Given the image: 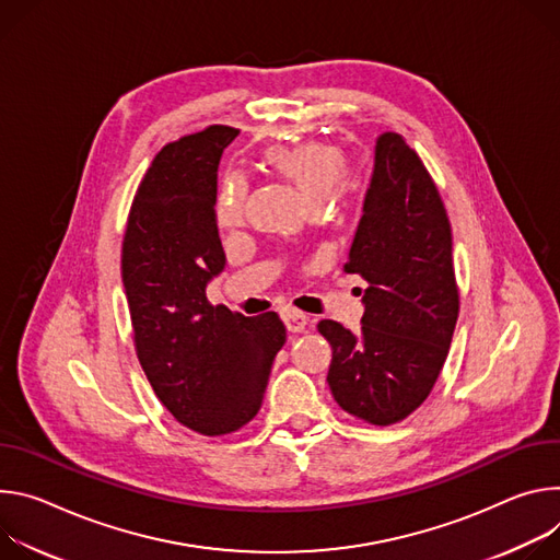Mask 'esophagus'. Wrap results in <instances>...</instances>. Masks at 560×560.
<instances>
[{
    "instance_id": "esophagus-1",
    "label": "esophagus",
    "mask_w": 560,
    "mask_h": 560,
    "mask_svg": "<svg viewBox=\"0 0 560 560\" xmlns=\"http://www.w3.org/2000/svg\"><path fill=\"white\" fill-rule=\"evenodd\" d=\"M282 323H284L287 331H291V334H302L308 320H306L304 314L295 312V308H287V312H282Z\"/></svg>"
}]
</instances>
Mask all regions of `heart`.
<instances>
[{"label": "heart", "mask_w": 560, "mask_h": 560, "mask_svg": "<svg viewBox=\"0 0 560 560\" xmlns=\"http://www.w3.org/2000/svg\"><path fill=\"white\" fill-rule=\"evenodd\" d=\"M265 164L291 184L312 209H320L327 202H340L351 191V182L345 179V153L334 144L312 140L293 147H271L265 153ZM244 196L246 189L240 177L231 175L224 179L215 202V218L222 229L240 224Z\"/></svg>", "instance_id": "b5f03b06"}]
</instances>
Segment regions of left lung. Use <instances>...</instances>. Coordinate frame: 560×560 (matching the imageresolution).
I'll return each instance as SVG.
<instances>
[{
  "label": "left lung",
  "instance_id": "obj_1",
  "mask_svg": "<svg viewBox=\"0 0 560 560\" xmlns=\"http://www.w3.org/2000/svg\"><path fill=\"white\" fill-rule=\"evenodd\" d=\"M349 273L366 280L360 329L323 320L336 402L371 424L407 418L429 396L458 320L452 226L436 184L398 133H383Z\"/></svg>",
  "mask_w": 560,
  "mask_h": 560
}]
</instances>
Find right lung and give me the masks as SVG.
I'll return each mask as SVG.
<instances>
[{"label":"right lung","mask_w":560,"mask_h":560,"mask_svg":"<svg viewBox=\"0 0 560 560\" xmlns=\"http://www.w3.org/2000/svg\"><path fill=\"white\" fill-rule=\"evenodd\" d=\"M240 131L209 127L166 144L136 194L121 246V282L144 374L177 422L222 436L252 420L287 340L276 312L258 318L211 306L224 271L218 166Z\"/></svg>","instance_id":"1"}]
</instances>
